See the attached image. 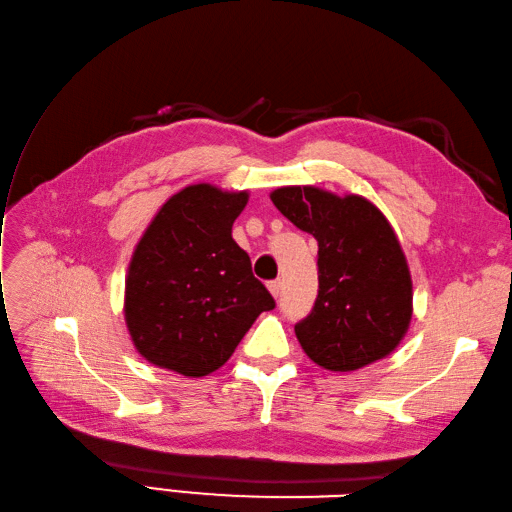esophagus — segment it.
Wrapping results in <instances>:
<instances>
[{"mask_svg":"<svg viewBox=\"0 0 512 512\" xmlns=\"http://www.w3.org/2000/svg\"><path fill=\"white\" fill-rule=\"evenodd\" d=\"M268 290H270L272 296H275V299H279V294H281V281H279V279L270 281V283H268Z\"/></svg>","mask_w":512,"mask_h":512,"instance_id":"1","label":"esophagus"}]
</instances>
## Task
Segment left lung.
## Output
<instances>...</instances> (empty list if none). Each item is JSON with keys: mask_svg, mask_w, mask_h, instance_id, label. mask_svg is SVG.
<instances>
[{"mask_svg": "<svg viewBox=\"0 0 512 512\" xmlns=\"http://www.w3.org/2000/svg\"><path fill=\"white\" fill-rule=\"evenodd\" d=\"M294 227L318 242V296L294 325L307 358L334 373L386 358L412 318V279L390 222L371 200L312 185L270 194Z\"/></svg>", "mask_w": 512, "mask_h": 512, "instance_id": "obj_1", "label": "left lung"}]
</instances>
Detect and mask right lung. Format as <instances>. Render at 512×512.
<instances>
[{"label": "right lung", "mask_w": 512, "mask_h": 512, "mask_svg": "<svg viewBox=\"0 0 512 512\" xmlns=\"http://www.w3.org/2000/svg\"><path fill=\"white\" fill-rule=\"evenodd\" d=\"M248 192L189 185L157 211L126 275L124 316L150 364L202 377L227 362L261 312L275 307L231 229Z\"/></svg>", "instance_id": "1"}]
</instances>
